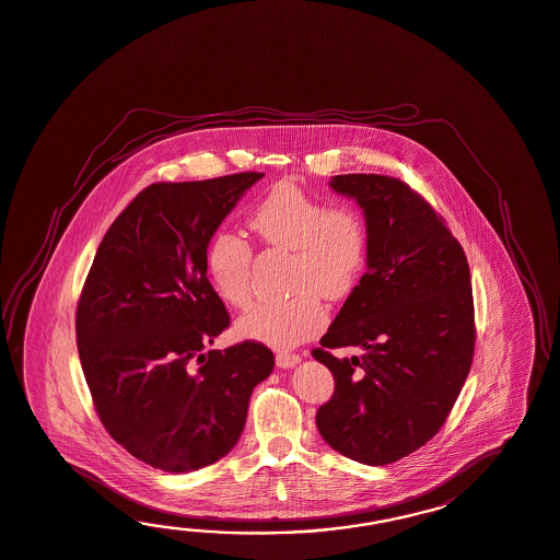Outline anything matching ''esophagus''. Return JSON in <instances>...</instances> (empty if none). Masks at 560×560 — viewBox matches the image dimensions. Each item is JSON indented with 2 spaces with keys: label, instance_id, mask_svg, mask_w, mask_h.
Segmentation results:
<instances>
[{
  "label": "esophagus",
  "instance_id": "esophagus-1",
  "mask_svg": "<svg viewBox=\"0 0 560 560\" xmlns=\"http://www.w3.org/2000/svg\"><path fill=\"white\" fill-rule=\"evenodd\" d=\"M300 363V354L296 352H278L276 354V364L280 366V369H292L294 364Z\"/></svg>",
  "mask_w": 560,
  "mask_h": 560
}]
</instances>
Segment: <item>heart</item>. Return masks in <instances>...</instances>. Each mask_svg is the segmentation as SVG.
Here are the masks:
<instances>
[{"label":"heart","instance_id":"1","mask_svg":"<svg viewBox=\"0 0 560 560\" xmlns=\"http://www.w3.org/2000/svg\"><path fill=\"white\" fill-rule=\"evenodd\" d=\"M268 249L290 252L292 296L256 302L237 323L235 335L273 349H290L323 332L328 320L323 296H349L363 276L369 232L363 213L349 203L328 206L296 183H278L247 220ZM252 247L234 234L211 237L206 273L228 306H246L252 294Z\"/></svg>","mask_w":560,"mask_h":560}]
</instances>
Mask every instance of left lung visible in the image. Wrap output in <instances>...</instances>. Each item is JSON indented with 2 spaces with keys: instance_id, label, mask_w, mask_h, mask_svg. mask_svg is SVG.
Here are the masks:
<instances>
[{
  "instance_id": "1",
  "label": "left lung",
  "mask_w": 560,
  "mask_h": 560,
  "mask_svg": "<svg viewBox=\"0 0 560 560\" xmlns=\"http://www.w3.org/2000/svg\"><path fill=\"white\" fill-rule=\"evenodd\" d=\"M330 187L363 208L369 254L359 287L313 351L335 377L316 428L338 454L385 466L442 430L466 383L476 345L468 258L401 179L351 173ZM347 346L364 354H331Z\"/></svg>"
}]
</instances>
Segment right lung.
Returning <instances> with one entry per match:
<instances>
[{
    "instance_id": "add662e5",
    "label": "right lung",
    "mask_w": 560,
    "mask_h": 560,
    "mask_svg": "<svg viewBox=\"0 0 560 560\" xmlns=\"http://www.w3.org/2000/svg\"><path fill=\"white\" fill-rule=\"evenodd\" d=\"M264 177L153 183L108 228L77 306L80 364L110 438L183 474L234 447L254 387L273 369L256 340L206 347L230 314L206 273L211 235Z\"/></svg>"
}]
</instances>
